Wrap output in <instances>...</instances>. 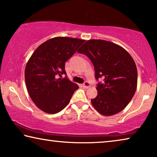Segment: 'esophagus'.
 I'll return each instance as SVG.
<instances>
[{
    "mask_svg": "<svg viewBox=\"0 0 157 157\" xmlns=\"http://www.w3.org/2000/svg\"><path fill=\"white\" fill-rule=\"evenodd\" d=\"M82 86H83V87L84 88H85V89H86V88H89L90 86V84L88 82H85V83L83 84L82 85Z\"/></svg>",
    "mask_w": 157,
    "mask_h": 157,
    "instance_id": "esophagus-1",
    "label": "esophagus"
}]
</instances>
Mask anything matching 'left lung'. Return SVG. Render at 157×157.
Here are the masks:
<instances>
[{"mask_svg": "<svg viewBox=\"0 0 157 157\" xmlns=\"http://www.w3.org/2000/svg\"><path fill=\"white\" fill-rule=\"evenodd\" d=\"M78 52L92 62L95 78L104 79L97 85V97L91 99L94 109L106 116L123 111L137 89V71L132 56L121 46L102 39L86 41Z\"/></svg>", "mask_w": 157, "mask_h": 157, "instance_id": "8db88e82", "label": "left lung"}]
</instances>
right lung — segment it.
<instances>
[{"instance_id":"obj_1","label":"right lung","mask_w":157,"mask_h":157,"mask_svg":"<svg viewBox=\"0 0 157 157\" xmlns=\"http://www.w3.org/2000/svg\"><path fill=\"white\" fill-rule=\"evenodd\" d=\"M85 40L58 36L48 39L37 48L25 67L27 92L36 106L47 113H58L69 104L77 84L66 78L65 62Z\"/></svg>"}]
</instances>
